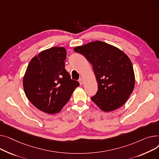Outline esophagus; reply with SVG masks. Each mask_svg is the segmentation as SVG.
Instances as JSON below:
<instances>
[{
    "label": "esophagus",
    "mask_w": 159,
    "mask_h": 159,
    "mask_svg": "<svg viewBox=\"0 0 159 159\" xmlns=\"http://www.w3.org/2000/svg\"><path fill=\"white\" fill-rule=\"evenodd\" d=\"M79 82H80V84L81 85H82L83 84V83H84V81H83V80L82 79V78H80V80H79Z\"/></svg>",
    "instance_id": "esophagus-1"
}]
</instances>
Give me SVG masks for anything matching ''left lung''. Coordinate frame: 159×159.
<instances>
[{
	"label": "left lung",
	"instance_id": "left-lung-1",
	"mask_svg": "<svg viewBox=\"0 0 159 159\" xmlns=\"http://www.w3.org/2000/svg\"><path fill=\"white\" fill-rule=\"evenodd\" d=\"M92 65L98 90L91 99L104 111L122 107L135 87V74L128 56L115 46L95 41L76 47Z\"/></svg>",
	"mask_w": 159,
	"mask_h": 159
}]
</instances>
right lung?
Masks as SVG:
<instances>
[{
	"label": "right lung",
	"mask_w": 159,
	"mask_h": 159,
	"mask_svg": "<svg viewBox=\"0 0 159 159\" xmlns=\"http://www.w3.org/2000/svg\"><path fill=\"white\" fill-rule=\"evenodd\" d=\"M66 55L64 48L53 47L34 57L27 67L23 78L25 96L45 113H58L80 85L65 69Z\"/></svg>",
	"instance_id": "right-lung-1"
}]
</instances>
